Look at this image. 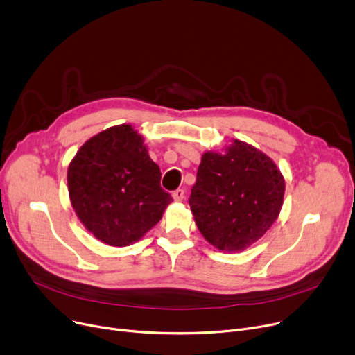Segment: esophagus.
<instances>
[{
  "instance_id": "esophagus-1",
  "label": "esophagus",
  "mask_w": 355,
  "mask_h": 355,
  "mask_svg": "<svg viewBox=\"0 0 355 355\" xmlns=\"http://www.w3.org/2000/svg\"><path fill=\"white\" fill-rule=\"evenodd\" d=\"M173 198H174V201H177V202H181V201L184 200V190H181V189L175 190V191L173 193Z\"/></svg>"
}]
</instances>
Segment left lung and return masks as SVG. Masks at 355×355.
I'll list each match as a JSON object with an SVG mask.
<instances>
[{
    "instance_id": "1",
    "label": "left lung",
    "mask_w": 355,
    "mask_h": 355,
    "mask_svg": "<svg viewBox=\"0 0 355 355\" xmlns=\"http://www.w3.org/2000/svg\"><path fill=\"white\" fill-rule=\"evenodd\" d=\"M284 196L285 178L273 159L233 139L221 151L202 154L189 202L202 237L221 252L236 253L272 227Z\"/></svg>"
}]
</instances>
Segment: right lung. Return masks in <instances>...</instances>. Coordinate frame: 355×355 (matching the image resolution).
<instances>
[{"label": "right lung", "instance_id": "add662e5", "mask_svg": "<svg viewBox=\"0 0 355 355\" xmlns=\"http://www.w3.org/2000/svg\"><path fill=\"white\" fill-rule=\"evenodd\" d=\"M159 181V166L130 123L89 138L67 168L74 213L89 233L114 248L137 243L162 218L173 198Z\"/></svg>", "mask_w": 355, "mask_h": 355}]
</instances>
